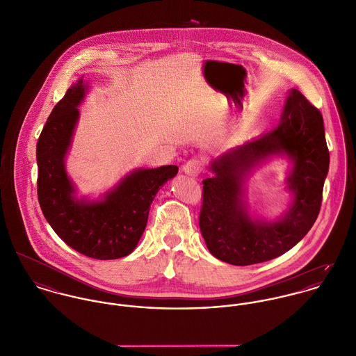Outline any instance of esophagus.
Segmentation results:
<instances>
[{
  "label": "esophagus",
  "mask_w": 356,
  "mask_h": 356,
  "mask_svg": "<svg viewBox=\"0 0 356 356\" xmlns=\"http://www.w3.org/2000/svg\"><path fill=\"white\" fill-rule=\"evenodd\" d=\"M183 173L187 175V176H191V177H198V175L201 173L202 170V163L201 161L198 159H190L188 162H186L181 168Z\"/></svg>",
  "instance_id": "34e87169"
}]
</instances>
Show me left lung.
Wrapping results in <instances>:
<instances>
[{
  "label": "left lung",
  "instance_id": "8db88e82",
  "mask_svg": "<svg viewBox=\"0 0 356 356\" xmlns=\"http://www.w3.org/2000/svg\"><path fill=\"white\" fill-rule=\"evenodd\" d=\"M289 162L291 202L275 219L254 214L247 200L250 175L263 163ZM322 114L297 89H289L277 128L229 148L209 165L200 228L216 259L232 266L273 260L296 246L314 225L329 172Z\"/></svg>",
  "mask_w": 356,
  "mask_h": 356
}]
</instances>
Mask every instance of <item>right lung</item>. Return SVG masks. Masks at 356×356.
I'll list each match as a JSON object with an SVG mask.
<instances>
[{"label":"right lung","mask_w":356,"mask_h":356,"mask_svg":"<svg viewBox=\"0 0 356 356\" xmlns=\"http://www.w3.org/2000/svg\"><path fill=\"white\" fill-rule=\"evenodd\" d=\"M90 85L78 78L52 110L37 143L38 201L49 225L74 250L97 260L131 254L142 238L152 200L177 175L176 165L134 169L99 197L78 195L67 169Z\"/></svg>","instance_id":"obj_1"}]
</instances>
